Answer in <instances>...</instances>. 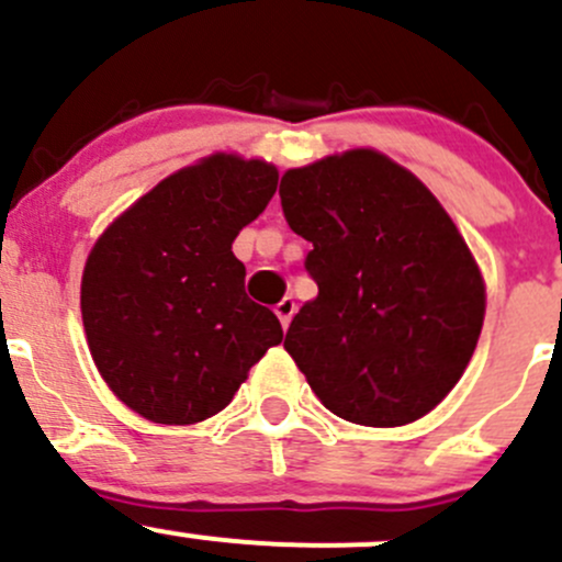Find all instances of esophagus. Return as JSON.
<instances>
[{
    "label": "esophagus",
    "mask_w": 562,
    "mask_h": 562,
    "mask_svg": "<svg viewBox=\"0 0 562 562\" xmlns=\"http://www.w3.org/2000/svg\"><path fill=\"white\" fill-rule=\"evenodd\" d=\"M274 313H277V317H280L282 328H288V326H291V317L296 315V302H293L291 296H285L280 304H277Z\"/></svg>",
    "instance_id": "34e87169"
}]
</instances>
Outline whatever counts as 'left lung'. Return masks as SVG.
Returning a JSON list of instances; mask_svg holds the SVG:
<instances>
[{"label": "left lung", "mask_w": 562, "mask_h": 562, "mask_svg": "<svg viewBox=\"0 0 562 562\" xmlns=\"http://www.w3.org/2000/svg\"><path fill=\"white\" fill-rule=\"evenodd\" d=\"M282 214L313 241L317 299L285 350L345 422L402 427L462 378L484 323V280L457 225L411 171L372 149L293 168Z\"/></svg>", "instance_id": "1"}]
</instances>
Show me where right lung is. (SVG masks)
I'll use <instances>...</instances> for the list:
<instances>
[{
	"label": "right lung",
	"instance_id": "right-lung-1",
	"mask_svg": "<svg viewBox=\"0 0 562 562\" xmlns=\"http://www.w3.org/2000/svg\"><path fill=\"white\" fill-rule=\"evenodd\" d=\"M277 179L263 160L206 157L146 192L89 252V350L113 394L149 422L214 416L282 342L277 315L247 299L245 263L231 249Z\"/></svg>",
	"mask_w": 562,
	"mask_h": 562
}]
</instances>
